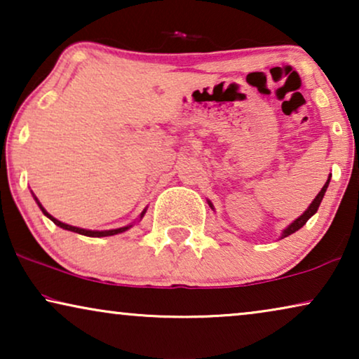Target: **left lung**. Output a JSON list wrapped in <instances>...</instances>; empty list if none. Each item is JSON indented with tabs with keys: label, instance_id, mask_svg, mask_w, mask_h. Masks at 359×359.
Returning <instances> with one entry per match:
<instances>
[{
	"label": "left lung",
	"instance_id": "1",
	"mask_svg": "<svg viewBox=\"0 0 359 359\" xmlns=\"http://www.w3.org/2000/svg\"><path fill=\"white\" fill-rule=\"evenodd\" d=\"M330 178H332V175L328 176V180H327V183L323 184V188L320 189V193H318L317 196H316V199L312 201L311 203V205H309V208L304 210V212L299 215V217L294 220L292 224H289L286 229L283 230V233H281V238H284V237H289V235L291 233H294V232H297L299 229L301 227H304V225H306V222L309 219L312 217L313 214L317 212V209H318V205H320V203H322V199H323V196H325V193H327V188H328V184H330ZM208 204H209V208L210 209H214V205H212V203H210V201H208Z\"/></svg>",
	"mask_w": 359,
	"mask_h": 359
}]
</instances>
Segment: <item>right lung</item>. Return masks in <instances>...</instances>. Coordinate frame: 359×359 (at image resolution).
<instances>
[{
	"label": "right lung",
	"mask_w": 359,
	"mask_h": 359,
	"mask_svg": "<svg viewBox=\"0 0 359 359\" xmlns=\"http://www.w3.org/2000/svg\"><path fill=\"white\" fill-rule=\"evenodd\" d=\"M32 196H34V194H32ZM34 199H36V203H37L39 208H41V210L43 212V215H47V217L50 219L53 224L58 225V227H60V229L70 230V232H75V233H80V235H86V237H96V238H100V237H111V235H117V233L126 232V230H129V229L132 227V225H134V224H129V225H124V227H119V229H111V230H88V229H80V227H75V225H68V224H63V222H60V220L55 219V217H53V215H50V214L47 212L46 209H43V205H42L41 203H39V199L36 198V196H34ZM145 212H147V209L142 210V214H140L139 220H142V217H144Z\"/></svg>",
	"instance_id": "1"
}]
</instances>
